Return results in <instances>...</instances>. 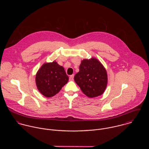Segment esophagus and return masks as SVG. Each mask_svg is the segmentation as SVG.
Returning a JSON list of instances; mask_svg holds the SVG:
<instances>
[{
  "label": "esophagus",
  "mask_w": 149,
  "mask_h": 149,
  "mask_svg": "<svg viewBox=\"0 0 149 149\" xmlns=\"http://www.w3.org/2000/svg\"><path fill=\"white\" fill-rule=\"evenodd\" d=\"M73 78H74V74H72V75L70 76V77H69V80H70V81H73Z\"/></svg>",
  "instance_id": "34e87169"
}]
</instances>
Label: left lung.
<instances>
[{"label":"left lung","instance_id":"left-lung-1","mask_svg":"<svg viewBox=\"0 0 149 149\" xmlns=\"http://www.w3.org/2000/svg\"><path fill=\"white\" fill-rule=\"evenodd\" d=\"M74 79L82 92L91 98L102 95L108 83L106 68L95 57L81 61L79 72L75 74Z\"/></svg>","mask_w":149,"mask_h":149}]
</instances>
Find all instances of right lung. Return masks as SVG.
<instances>
[{
	"label": "right lung",
	"instance_id": "obj_1",
	"mask_svg": "<svg viewBox=\"0 0 149 149\" xmlns=\"http://www.w3.org/2000/svg\"><path fill=\"white\" fill-rule=\"evenodd\" d=\"M69 80L64 67L56 61L43 64L36 76L39 92L46 97H51L60 92Z\"/></svg>",
	"mask_w": 149,
	"mask_h": 149
}]
</instances>
